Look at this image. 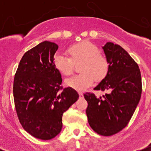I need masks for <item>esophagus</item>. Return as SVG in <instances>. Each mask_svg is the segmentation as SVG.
<instances>
[{
    "mask_svg": "<svg viewBox=\"0 0 151 151\" xmlns=\"http://www.w3.org/2000/svg\"><path fill=\"white\" fill-rule=\"evenodd\" d=\"M79 98L80 99H83L84 98V95H83V93L81 91H79Z\"/></svg>",
    "mask_w": 151,
    "mask_h": 151,
    "instance_id": "obj_1",
    "label": "esophagus"
}]
</instances>
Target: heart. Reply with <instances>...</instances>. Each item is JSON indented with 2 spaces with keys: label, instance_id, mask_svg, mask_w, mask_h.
Segmentation results:
<instances>
[{
  "label": "heart",
  "instance_id": "b5f03b06",
  "mask_svg": "<svg viewBox=\"0 0 151 151\" xmlns=\"http://www.w3.org/2000/svg\"><path fill=\"white\" fill-rule=\"evenodd\" d=\"M70 58L60 53L54 56L53 63L60 73L70 76L74 72V62L83 60L82 73L74 75L66 80V84L77 90H83L93 84L94 77L101 80L109 70L107 59L99 53V50L89 41H81L72 45L67 49Z\"/></svg>",
  "mask_w": 151,
  "mask_h": 151
}]
</instances>
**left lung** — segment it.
Returning a JSON list of instances; mask_svg holds the SVG:
<instances>
[{
	"label": "left lung",
	"instance_id": "left-lung-1",
	"mask_svg": "<svg viewBox=\"0 0 151 151\" xmlns=\"http://www.w3.org/2000/svg\"><path fill=\"white\" fill-rule=\"evenodd\" d=\"M103 50L109 70L93 89L107 93L96 97L92 92H86L84 96L91 128L98 134L109 136L128 125L141 99L142 82L138 64L125 50L112 42H107Z\"/></svg>",
	"mask_w": 151,
	"mask_h": 151
}]
</instances>
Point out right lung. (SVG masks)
<instances>
[{
  "label": "right lung",
  "instance_id": "right-lung-1",
  "mask_svg": "<svg viewBox=\"0 0 151 151\" xmlns=\"http://www.w3.org/2000/svg\"><path fill=\"white\" fill-rule=\"evenodd\" d=\"M58 49L45 41L24 54L15 72L13 97L17 116L24 129L41 140H50L61 131L62 114L79 94L63 88L61 74L54 66Z\"/></svg>",
  "mask_w": 151,
  "mask_h": 151
}]
</instances>
